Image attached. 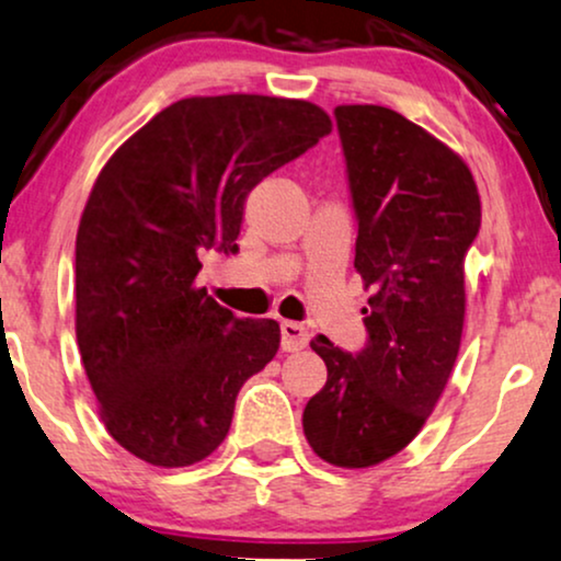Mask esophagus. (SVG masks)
<instances>
[{"instance_id": "esophagus-1", "label": "esophagus", "mask_w": 561, "mask_h": 561, "mask_svg": "<svg viewBox=\"0 0 561 561\" xmlns=\"http://www.w3.org/2000/svg\"><path fill=\"white\" fill-rule=\"evenodd\" d=\"M310 342V331L302 323L282 321V350L285 352H300Z\"/></svg>"}]
</instances>
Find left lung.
Wrapping results in <instances>:
<instances>
[{
	"label": "left lung",
	"instance_id": "obj_1",
	"mask_svg": "<svg viewBox=\"0 0 561 561\" xmlns=\"http://www.w3.org/2000/svg\"><path fill=\"white\" fill-rule=\"evenodd\" d=\"M354 211V268L370 344L357 357L316 336L329 378L302 411L310 448L339 469H370L420 435L460 350L466 253L481 228L469 165L382 105H336Z\"/></svg>",
	"mask_w": 561,
	"mask_h": 561
}]
</instances>
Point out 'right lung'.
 <instances>
[{
  "mask_svg": "<svg viewBox=\"0 0 561 561\" xmlns=\"http://www.w3.org/2000/svg\"><path fill=\"white\" fill-rule=\"evenodd\" d=\"M316 103L196 95L111 154L77 228L75 331L108 435L181 469L228 435L238 391L272 363L279 323L236 318L196 285L202 251H238L251 188L331 131Z\"/></svg>",
  "mask_w": 561,
  "mask_h": 561,
  "instance_id": "add662e5",
  "label": "right lung"
}]
</instances>
